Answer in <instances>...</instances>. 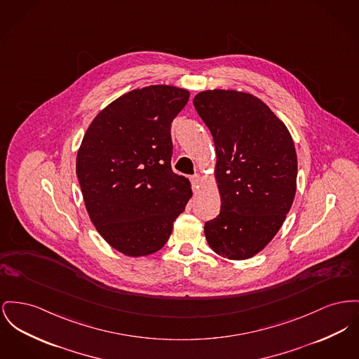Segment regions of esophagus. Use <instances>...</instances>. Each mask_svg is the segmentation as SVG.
<instances>
[{
  "label": "esophagus",
  "instance_id": "34e87169",
  "mask_svg": "<svg viewBox=\"0 0 359 359\" xmlns=\"http://www.w3.org/2000/svg\"><path fill=\"white\" fill-rule=\"evenodd\" d=\"M201 182H202L201 175H195V176L191 177V183H192V187H194V189H198L199 184H201Z\"/></svg>",
  "mask_w": 359,
  "mask_h": 359
}]
</instances>
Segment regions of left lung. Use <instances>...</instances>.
I'll return each mask as SVG.
<instances>
[{
	"instance_id": "8db88e82",
	"label": "left lung",
	"mask_w": 359,
	"mask_h": 359,
	"mask_svg": "<svg viewBox=\"0 0 359 359\" xmlns=\"http://www.w3.org/2000/svg\"><path fill=\"white\" fill-rule=\"evenodd\" d=\"M194 106L209 127L217 163L219 214L205 224L211 250L245 260L264 250L286 219L297 190V153L290 131L248 92L208 89Z\"/></svg>"
}]
</instances>
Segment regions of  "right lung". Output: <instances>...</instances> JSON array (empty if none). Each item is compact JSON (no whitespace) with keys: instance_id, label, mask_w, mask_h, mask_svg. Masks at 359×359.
<instances>
[{"instance_id":"1","label":"right lung","mask_w":359,"mask_h":359,"mask_svg":"<svg viewBox=\"0 0 359 359\" xmlns=\"http://www.w3.org/2000/svg\"><path fill=\"white\" fill-rule=\"evenodd\" d=\"M189 99L173 85L130 90L95 116L77 151L89 218L126 256L160 251L192 196L190 180L170 168V123Z\"/></svg>"}]
</instances>
